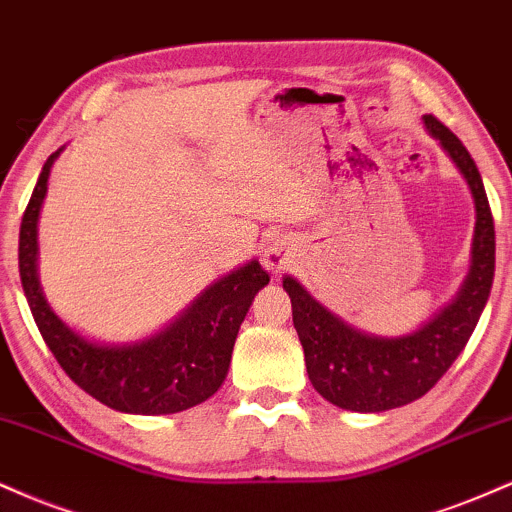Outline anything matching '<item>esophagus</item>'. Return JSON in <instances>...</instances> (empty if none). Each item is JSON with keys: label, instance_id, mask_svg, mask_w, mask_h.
I'll return each instance as SVG.
<instances>
[{"label": "esophagus", "instance_id": "obj_1", "mask_svg": "<svg viewBox=\"0 0 512 512\" xmlns=\"http://www.w3.org/2000/svg\"><path fill=\"white\" fill-rule=\"evenodd\" d=\"M263 261H266L268 268L280 270L282 263H285V256H282L280 249H273V246H270V249L266 251V258H263Z\"/></svg>", "mask_w": 512, "mask_h": 512}]
</instances>
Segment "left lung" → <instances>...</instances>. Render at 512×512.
<instances>
[{
  "label": "left lung",
  "mask_w": 512,
  "mask_h": 512,
  "mask_svg": "<svg viewBox=\"0 0 512 512\" xmlns=\"http://www.w3.org/2000/svg\"><path fill=\"white\" fill-rule=\"evenodd\" d=\"M424 124L465 174L477 206L470 275L455 302L417 333L405 338H374L323 309L294 278L282 280L292 299V321L304 347L311 383L342 410L386 412L429 393L465 350L494 282L496 232L482 174L446 124L438 122L434 114H426Z\"/></svg>",
  "instance_id": "obj_1"
}]
</instances>
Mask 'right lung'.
I'll list each match as a JSON object with an SVG mask.
<instances>
[{
    "label": "right lung",
    "instance_id": "right-lung-1",
    "mask_svg": "<svg viewBox=\"0 0 512 512\" xmlns=\"http://www.w3.org/2000/svg\"><path fill=\"white\" fill-rule=\"evenodd\" d=\"M52 153L42 167L18 234V273L30 314L59 366L102 405L129 414H174L206 402L230 369L239 326L256 292L268 285L258 261L210 285L170 328L136 345L105 347L66 328L47 306L35 273L38 213L47 191Z\"/></svg>",
    "mask_w": 512,
    "mask_h": 512
}]
</instances>
